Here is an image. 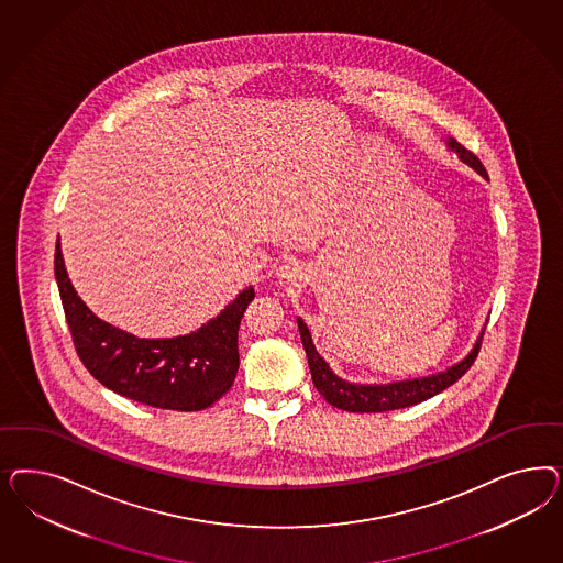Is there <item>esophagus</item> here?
Segmentation results:
<instances>
[{
	"label": "esophagus",
	"mask_w": 563,
	"mask_h": 563,
	"mask_svg": "<svg viewBox=\"0 0 563 563\" xmlns=\"http://www.w3.org/2000/svg\"><path fill=\"white\" fill-rule=\"evenodd\" d=\"M276 278L280 280V285H297L303 278V268L297 262H287V264L278 266Z\"/></svg>",
	"instance_id": "1"
}]
</instances>
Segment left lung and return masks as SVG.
<instances>
[{
  "label": "left lung",
  "instance_id": "obj_1",
  "mask_svg": "<svg viewBox=\"0 0 563 563\" xmlns=\"http://www.w3.org/2000/svg\"><path fill=\"white\" fill-rule=\"evenodd\" d=\"M445 146H448V151L459 154V158L464 165H468L471 169L477 170L481 177L487 179V170L475 154L466 151L454 137H448ZM297 325H299L301 342L306 349L311 379H313L318 393L322 394L332 407L349 410V412H384V410L407 409V407L423 402L435 394L443 393L454 382H459L462 375L468 372V367L475 363L481 341H483V332H485V328H483L473 349L468 351V355L461 358L459 363H454L452 367H448L445 372L426 375V377H415V379H402V382H390V384H351L334 374L324 357L316 351V344L311 341V332L301 318H297Z\"/></svg>",
  "mask_w": 563,
  "mask_h": 563
}]
</instances>
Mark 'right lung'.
Here are the masks:
<instances>
[{
    "label": "right lung",
    "mask_w": 563,
    "mask_h": 563,
    "mask_svg": "<svg viewBox=\"0 0 563 563\" xmlns=\"http://www.w3.org/2000/svg\"><path fill=\"white\" fill-rule=\"evenodd\" d=\"M55 280L78 357L104 388L156 409L202 410L233 386L239 369V324L256 297L254 287L241 290L233 303L196 332L137 339L102 322L86 307L69 280L59 239Z\"/></svg>",
    "instance_id": "right-lung-1"
}]
</instances>
